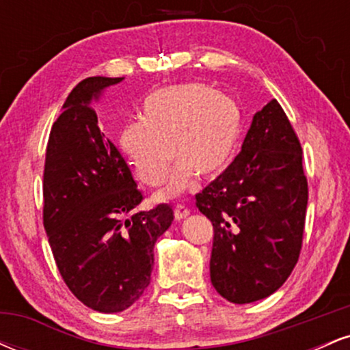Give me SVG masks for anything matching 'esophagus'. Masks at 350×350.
Segmentation results:
<instances>
[{"instance_id":"obj_1","label":"esophagus","mask_w":350,"mask_h":350,"mask_svg":"<svg viewBox=\"0 0 350 350\" xmlns=\"http://www.w3.org/2000/svg\"><path fill=\"white\" fill-rule=\"evenodd\" d=\"M191 214V208L189 207H186V206H183V204H178V206L174 207V217L178 220H183V219H186V217Z\"/></svg>"}]
</instances>
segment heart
Instances as JSON below:
<instances>
[{"mask_svg":"<svg viewBox=\"0 0 350 350\" xmlns=\"http://www.w3.org/2000/svg\"><path fill=\"white\" fill-rule=\"evenodd\" d=\"M243 133L242 108L228 95L202 82L159 88L143 102V120L123 126L120 146L138 179L164 184L179 159L170 186L159 198L186 191L196 178L212 180L227 171ZM175 151H172V148Z\"/></svg>","mask_w":350,"mask_h":350,"instance_id":"heart-1","label":"heart"}]
</instances>
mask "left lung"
<instances>
[{
	"mask_svg": "<svg viewBox=\"0 0 350 350\" xmlns=\"http://www.w3.org/2000/svg\"><path fill=\"white\" fill-rule=\"evenodd\" d=\"M196 206L214 227L211 280L220 296L253 303L288 280L303 245L308 179L298 135L276 100L256 111L242 151Z\"/></svg>",
	"mask_w": 350,
	"mask_h": 350,
	"instance_id": "8db88e82",
	"label": "left lung"
}]
</instances>
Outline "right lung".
I'll list each match as a JSON object with an SVG mask.
<instances>
[{
    "instance_id": "obj_1",
    "label": "right lung",
    "mask_w": 350,
    "mask_h": 350,
    "mask_svg": "<svg viewBox=\"0 0 350 350\" xmlns=\"http://www.w3.org/2000/svg\"><path fill=\"white\" fill-rule=\"evenodd\" d=\"M123 77L77 83L52 124L42 180V220L64 283L100 312L124 311L151 281L156 240L174 219L167 204L139 211L130 167L100 133L90 100Z\"/></svg>"
}]
</instances>
